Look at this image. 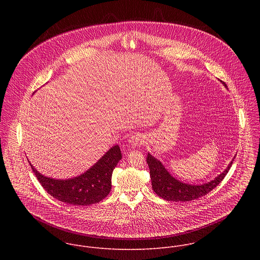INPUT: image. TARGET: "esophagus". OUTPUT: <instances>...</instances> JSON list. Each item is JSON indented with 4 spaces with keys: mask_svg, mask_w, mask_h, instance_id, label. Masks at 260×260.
Returning a JSON list of instances; mask_svg holds the SVG:
<instances>
[{
    "mask_svg": "<svg viewBox=\"0 0 260 260\" xmlns=\"http://www.w3.org/2000/svg\"><path fill=\"white\" fill-rule=\"evenodd\" d=\"M143 143H144V137L142 135H140V134H134L128 140V145L131 148L140 147Z\"/></svg>",
    "mask_w": 260,
    "mask_h": 260,
    "instance_id": "obj_1",
    "label": "esophagus"
}]
</instances>
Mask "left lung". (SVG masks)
<instances>
[{
	"instance_id": "left-lung-1",
	"label": "left lung",
	"mask_w": 260,
	"mask_h": 260,
	"mask_svg": "<svg viewBox=\"0 0 260 260\" xmlns=\"http://www.w3.org/2000/svg\"><path fill=\"white\" fill-rule=\"evenodd\" d=\"M223 85L226 87V84L224 82ZM146 161L150 169V177L154 192L161 198L168 201L186 202L206 195L218 185L224 179L225 175L228 173L232 165L233 159L229 163L227 168L221 174L215 177L214 180L200 185L186 184L177 180L165 169L163 164L158 159L153 157L150 153L147 155Z\"/></svg>"
}]
</instances>
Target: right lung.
<instances>
[{
  "label": "right lung",
  "mask_w": 260,
  "mask_h": 260,
  "mask_svg": "<svg viewBox=\"0 0 260 260\" xmlns=\"http://www.w3.org/2000/svg\"><path fill=\"white\" fill-rule=\"evenodd\" d=\"M121 158L120 147L115 145L86 172L66 180L46 177L30 165L41 185L51 196L67 204L87 206L100 202L109 194L112 173Z\"/></svg>",
  "instance_id": "right-lung-1"
}]
</instances>
